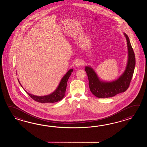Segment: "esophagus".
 I'll return each instance as SVG.
<instances>
[{"label": "esophagus", "instance_id": "34e87169", "mask_svg": "<svg viewBox=\"0 0 147 147\" xmlns=\"http://www.w3.org/2000/svg\"><path fill=\"white\" fill-rule=\"evenodd\" d=\"M83 61L81 60H78L76 62V64L75 65L76 67H79V66H81L83 65Z\"/></svg>", "mask_w": 147, "mask_h": 147}]
</instances>
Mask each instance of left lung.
Returning a JSON list of instances; mask_svg holds the SVG:
<instances>
[{
    "instance_id": "left-lung-1",
    "label": "left lung",
    "mask_w": 147,
    "mask_h": 147,
    "mask_svg": "<svg viewBox=\"0 0 147 147\" xmlns=\"http://www.w3.org/2000/svg\"><path fill=\"white\" fill-rule=\"evenodd\" d=\"M124 35L126 38L128 46V63L125 71L118 79L111 82L101 81L92 68L89 66L85 67L90 90L96 97L101 98L113 97L117 94L125 92L129 87L134 72L136 59L129 38L125 33Z\"/></svg>"
}]
</instances>
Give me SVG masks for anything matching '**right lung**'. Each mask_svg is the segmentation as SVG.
<instances>
[{"instance_id": "right-lung-1", "label": "right lung", "mask_w": 147, "mask_h": 147, "mask_svg": "<svg viewBox=\"0 0 147 147\" xmlns=\"http://www.w3.org/2000/svg\"><path fill=\"white\" fill-rule=\"evenodd\" d=\"M72 71H73V69H71L67 72L66 75H65L62 78V79L60 81L58 87L57 88L56 90L55 91H53V93H51L50 94L46 95L45 96H34L33 94H30L27 92L26 91H25L33 100H34V101H36L37 102H38L55 103V102H58L59 101L61 100L65 96V92H66V88H67V81H68L69 77L70 76ZM18 81H19L20 84L21 85L19 80ZM21 86L22 87V85H21Z\"/></svg>"}]
</instances>
